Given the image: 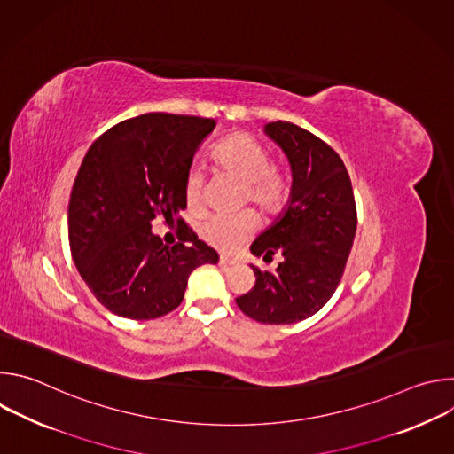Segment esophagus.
I'll use <instances>...</instances> for the list:
<instances>
[{"label": "esophagus", "mask_w": 454, "mask_h": 454, "mask_svg": "<svg viewBox=\"0 0 454 454\" xmlns=\"http://www.w3.org/2000/svg\"><path fill=\"white\" fill-rule=\"evenodd\" d=\"M219 264L223 268H230V266H235V261H233V258H230V256H221L219 258Z\"/></svg>", "instance_id": "34e87169"}]
</instances>
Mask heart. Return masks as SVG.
Listing matches in <instances>:
<instances>
[{
	"label": "heart",
	"mask_w": 454,
	"mask_h": 454,
	"mask_svg": "<svg viewBox=\"0 0 454 454\" xmlns=\"http://www.w3.org/2000/svg\"><path fill=\"white\" fill-rule=\"evenodd\" d=\"M268 147L249 133H233L217 144L212 151L214 167L242 184V200L254 205L264 214H280L289 201L291 184L280 165L270 160ZM184 200L192 212L203 205V176L190 172L184 181ZM258 226L253 212L235 217H212L203 228V239L221 249H237Z\"/></svg>",
	"instance_id": "b5f03b06"
}]
</instances>
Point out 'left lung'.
Listing matches in <instances>:
<instances>
[{
    "instance_id": "1",
    "label": "left lung",
    "mask_w": 454,
    "mask_h": 454,
    "mask_svg": "<svg viewBox=\"0 0 454 454\" xmlns=\"http://www.w3.org/2000/svg\"><path fill=\"white\" fill-rule=\"evenodd\" d=\"M264 133L291 165V196L280 217L254 239L251 253L284 261L275 271L251 266L256 282L235 301L261 323L289 325L316 314L334 294L350 254L357 212L350 176L338 153L291 121H271Z\"/></svg>"
}]
</instances>
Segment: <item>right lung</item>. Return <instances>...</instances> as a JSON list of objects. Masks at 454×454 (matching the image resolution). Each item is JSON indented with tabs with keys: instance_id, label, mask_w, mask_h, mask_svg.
<instances>
[{
	"instance_id": "right-lung-1",
	"label": "right lung",
	"mask_w": 454,
	"mask_h": 454,
	"mask_svg": "<svg viewBox=\"0 0 454 454\" xmlns=\"http://www.w3.org/2000/svg\"><path fill=\"white\" fill-rule=\"evenodd\" d=\"M215 120L147 113L106 131L86 153L68 207L74 262L93 296L113 314L154 319L174 310L190 273L217 264L214 247L177 217L193 154ZM176 222L167 247L150 223Z\"/></svg>"
}]
</instances>
